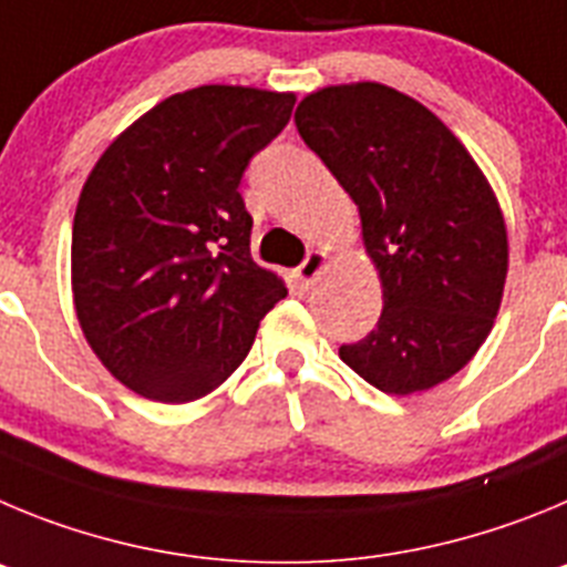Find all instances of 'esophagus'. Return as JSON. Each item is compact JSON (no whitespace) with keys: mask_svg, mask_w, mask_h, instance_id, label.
Returning <instances> with one entry per match:
<instances>
[{"mask_svg":"<svg viewBox=\"0 0 567 567\" xmlns=\"http://www.w3.org/2000/svg\"><path fill=\"white\" fill-rule=\"evenodd\" d=\"M328 254L324 251H310L308 254V259H305L302 265H299V268H296V279H299V282L305 285V288H310V285L316 282V279H319V274L324 271V268H328Z\"/></svg>","mask_w":567,"mask_h":567,"instance_id":"1","label":"esophagus"}]
</instances>
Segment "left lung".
Returning <instances> with one entry per match:
<instances>
[{
  "instance_id": "8db88e82",
  "label": "left lung",
  "mask_w": 567,
  "mask_h": 567,
  "mask_svg": "<svg viewBox=\"0 0 567 567\" xmlns=\"http://www.w3.org/2000/svg\"><path fill=\"white\" fill-rule=\"evenodd\" d=\"M296 130L353 197L384 310L347 367L390 395L452 379L497 319L508 231L497 195L457 135L421 101L379 81L321 86Z\"/></svg>"
}]
</instances>
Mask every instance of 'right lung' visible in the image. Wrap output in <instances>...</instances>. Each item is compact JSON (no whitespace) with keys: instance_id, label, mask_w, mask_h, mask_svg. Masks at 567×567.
Listing matches in <instances>:
<instances>
[{"instance_id":"1","label":"right lung","mask_w":567,"mask_h":567,"mask_svg":"<svg viewBox=\"0 0 567 567\" xmlns=\"http://www.w3.org/2000/svg\"><path fill=\"white\" fill-rule=\"evenodd\" d=\"M296 93L203 84L132 121L86 175L70 282L81 333L137 395L188 404L243 364L288 296L251 257L239 181Z\"/></svg>"}]
</instances>
